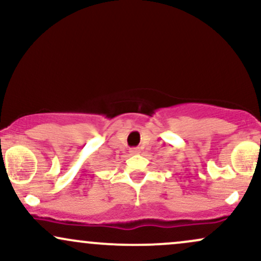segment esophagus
I'll return each mask as SVG.
<instances>
[{
  "label": "esophagus",
  "instance_id": "1",
  "mask_svg": "<svg viewBox=\"0 0 261 261\" xmlns=\"http://www.w3.org/2000/svg\"><path fill=\"white\" fill-rule=\"evenodd\" d=\"M130 152L133 154H137V153H140V149L139 148H131Z\"/></svg>",
  "mask_w": 261,
  "mask_h": 261
}]
</instances>
